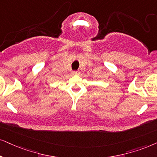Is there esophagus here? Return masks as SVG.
<instances>
[{
	"mask_svg": "<svg viewBox=\"0 0 157 157\" xmlns=\"http://www.w3.org/2000/svg\"><path fill=\"white\" fill-rule=\"evenodd\" d=\"M72 74L73 75H78V72H77V71H72Z\"/></svg>",
	"mask_w": 157,
	"mask_h": 157,
	"instance_id": "esophagus-1",
	"label": "esophagus"
}]
</instances>
